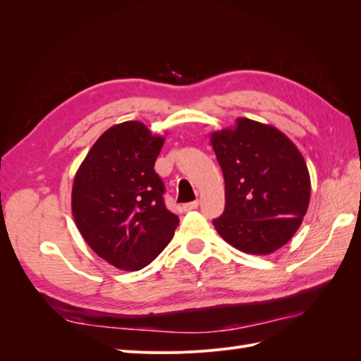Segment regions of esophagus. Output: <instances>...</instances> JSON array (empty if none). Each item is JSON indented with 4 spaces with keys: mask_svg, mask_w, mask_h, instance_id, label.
I'll use <instances>...</instances> for the list:
<instances>
[{
    "mask_svg": "<svg viewBox=\"0 0 361 361\" xmlns=\"http://www.w3.org/2000/svg\"><path fill=\"white\" fill-rule=\"evenodd\" d=\"M199 207V202L195 200V202H190V203H185L183 204V211H194V209H197Z\"/></svg>",
    "mask_w": 361,
    "mask_h": 361,
    "instance_id": "34e87169",
    "label": "esophagus"
}]
</instances>
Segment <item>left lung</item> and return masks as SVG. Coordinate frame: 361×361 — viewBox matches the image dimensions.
<instances>
[{"label":"left lung","mask_w":361,"mask_h":361,"mask_svg":"<svg viewBox=\"0 0 361 361\" xmlns=\"http://www.w3.org/2000/svg\"><path fill=\"white\" fill-rule=\"evenodd\" d=\"M211 145L226 185L216 232L244 253H274L298 231L309 207L310 174L301 152L277 128L245 117L212 133Z\"/></svg>","instance_id":"1"}]
</instances>
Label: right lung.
Listing matches in <instances>:
<instances>
[{
    "instance_id": "right-lung-1",
    "label": "right lung",
    "mask_w": 361,
    "mask_h": 361,
    "mask_svg": "<svg viewBox=\"0 0 361 361\" xmlns=\"http://www.w3.org/2000/svg\"><path fill=\"white\" fill-rule=\"evenodd\" d=\"M162 135L135 120L96 140L75 174L72 215L84 241L108 264L138 271L169 245L179 218L164 204L154 166Z\"/></svg>"
}]
</instances>
